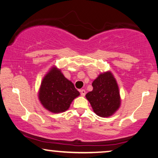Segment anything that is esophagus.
<instances>
[{"label": "esophagus", "mask_w": 158, "mask_h": 158, "mask_svg": "<svg viewBox=\"0 0 158 158\" xmlns=\"http://www.w3.org/2000/svg\"><path fill=\"white\" fill-rule=\"evenodd\" d=\"M80 92H81V95L82 97H84V96H85V94H86V91L84 90V89H81L80 90Z\"/></svg>", "instance_id": "34e87169"}]
</instances>
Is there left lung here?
Wrapping results in <instances>:
<instances>
[{
    "instance_id": "left-lung-1",
    "label": "left lung",
    "mask_w": 158,
    "mask_h": 158,
    "mask_svg": "<svg viewBox=\"0 0 158 158\" xmlns=\"http://www.w3.org/2000/svg\"><path fill=\"white\" fill-rule=\"evenodd\" d=\"M93 90L86 94L94 112L99 117L112 115L120 105L119 88L110 72L101 74L92 82Z\"/></svg>"
}]
</instances>
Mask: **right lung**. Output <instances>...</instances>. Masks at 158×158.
Here are the masks:
<instances>
[{
    "instance_id": "obj_1",
    "label": "right lung",
    "mask_w": 158,
    "mask_h": 158,
    "mask_svg": "<svg viewBox=\"0 0 158 158\" xmlns=\"http://www.w3.org/2000/svg\"><path fill=\"white\" fill-rule=\"evenodd\" d=\"M79 95L72 82L65 78L61 71L52 68L42 81L39 97L46 110L59 113L67 110Z\"/></svg>"
}]
</instances>
